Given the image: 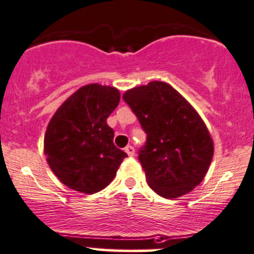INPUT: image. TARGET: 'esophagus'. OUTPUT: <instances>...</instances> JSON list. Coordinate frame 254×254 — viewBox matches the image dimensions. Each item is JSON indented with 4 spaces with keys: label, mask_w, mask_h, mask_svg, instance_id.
Instances as JSON below:
<instances>
[{
    "label": "esophagus",
    "mask_w": 254,
    "mask_h": 254,
    "mask_svg": "<svg viewBox=\"0 0 254 254\" xmlns=\"http://www.w3.org/2000/svg\"><path fill=\"white\" fill-rule=\"evenodd\" d=\"M125 152H126L129 157H133V155H134V148H133L132 145H127V147L125 148Z\"/></svg>",
    "instance_id": "1"
}]
</instances>
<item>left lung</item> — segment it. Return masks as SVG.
<instances>
[{"label": "left lung", "mask_w": 254, "mask_h": 254, "mask_svg": "<svg viewBox=\"0 0 254 254\" xmlns=\"http://www.w3.org/2000/svg\"><path fill=\"white\" fill-rule=\"evenodd\" d=\"M122 99L147 134L138 159L148 185L165 199L191 191L205 178L213 155L211 135L199 114L163 81L128 90Z\"/></svg>", "instance_id": "8db88e82"}]
</instances>
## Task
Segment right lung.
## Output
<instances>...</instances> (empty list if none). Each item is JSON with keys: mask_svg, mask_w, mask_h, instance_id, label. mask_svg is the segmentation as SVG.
I'll return each instance as SVG.
<instances>
[{"mask_svg": "<svg viewBox=\"0 0 254 254\" xmlns=\"http://www.w3.org/2000/svg\"><path fill=\"white\" fill-rule=\"evenodd\" d=\"M120 91L90 84L80 87L57 110L44 135V154L58 179L72 190L95 194L114 180L127 157L114 144L107 117Z\"/></svg>", "mask_w": 254, "mask_h": 254, "instance_id": "1", "label": "right lung"}]
</instances>
